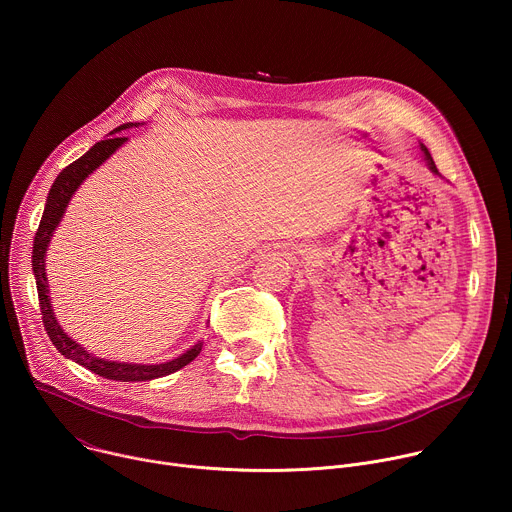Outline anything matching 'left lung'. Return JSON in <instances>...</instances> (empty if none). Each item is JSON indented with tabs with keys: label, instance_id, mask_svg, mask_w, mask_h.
I'll return each instance as SVG.
<instances>
[{
	"label": "left lung",
	"instance_id": "1",
	"mask_svg": "<svg viewBox=\"0 0 512 512\" xmlns=\"http://www.w3.org/2000/svg\"><path fill=\"white\" fill-rule=\"evenodd\" d=\"M419 145H421V152H423L425 164H427V168L431 170V174H433V176H440V178H442V174H440V172H437V168H435V164H433V158H431V154L427 152V148H425V145H423V143H419Z\"/></svg>",
	"mask_w": 512,
	"mask_h": 512
}]
</instances>
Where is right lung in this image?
I'll return each instance as SVG.
<instances>
[{
    "instance_id": "add662e5",
    "label": "right lung",
    "mask_w": 512,
    "mask_h": 512,
    "mask_svg": "<svg viewBox=\"0 0 512 512\" xmlns=\"http://www.w3.org/2000/svg\"><path fill=\"white\" fill-rule=\"evenodd\" d=\"M137 127V123H123L121 127L113 129L109 135V139H103L99 143H95L93 148L81 156L77 162H72L70 166H66L54 180L48 196H46V206L42 212V221L38 227V233L34 237V249H32V271L36 277V287H38V300H40V310H42V322L46 328V334L50 336L52 344L56 346V350L60 354H64L66 358L79 362L81 367L89 369L91 373L111 379V381H121V383H135V381H152L158 377H166L172 375L176 371H180L182 367H186L188 362H192L200 350H202V342L198 340L192 348H188L186 352H182L180 356L168 360V362H160V364H133V362H119V360H107V358H99L93 356L91 352H87L77 340H72L58 324L54 310H52V302H50V289H48V277H46V251L50 245V239L54 235V231L58 229L62 216L66 212V206L70 202V198L75 196V192L79 190V186L105 162L109 160L121 145L127 141V137L119 135L125 129Z\"/></svg>"
}]
</instances>
